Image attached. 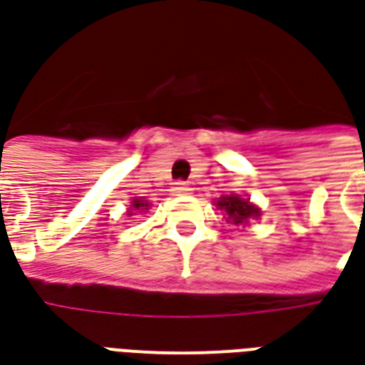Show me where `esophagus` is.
I'll list each match as a JSON object with an SVG mask.
<instances>
[{"mask_svg": "<svg viewBox=\"0 0 365 365\" xmlns=\"http://www.w3.org/2000/svg\"><path fill=\"white\" fill-rule=\"evenodd\" d=\"M172 191H174V195H190L191 191V185L190 183L185 182H175L174 187H172Z\"/></svg>", "mask_w": 365, "mask_h": 365, "instance_id": "34e87169", "label": "esophagus"}]
</instances>
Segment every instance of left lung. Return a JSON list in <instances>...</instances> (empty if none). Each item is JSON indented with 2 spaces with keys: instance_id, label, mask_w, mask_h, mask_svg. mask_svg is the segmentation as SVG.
<instances>
[{
  "instance_id": "1",
  "label": "left lung",
  "mask_w": 365,
  "mask_h": 365,
  "mask_svg": "<svg viewBox=\"0 0 365 365\" xmlns=\"http://www.w3.org/2000/svg\"><path fill=\"white\" fill-rule=\"evenodd\" d=\"M217 207L220 210H224L226 215V222L230 224H247L251 218H257L261 215L259 207H255L253 203H250V199H242L237 195H226L220 197L217 201Z\"/></svg>"
}]
</instances>
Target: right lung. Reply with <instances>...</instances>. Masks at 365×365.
Masks as SVG:
<instances>
[{"label": "right lung", "mask_w": 365, "mask_h": 365, "mask_svg": "<svg viewBox=\"0 0 365 365\" xmlns=\"http://www.w3.org/2000/svg\"><path fill=\"white\" fill-rule=\"evenodd\" d=\"M148 207H150V205H148L147 201H143V199H137V197H135L133 201H131V207H129L128 215H131L133 210H135V212H145Z\"/></svg>", "instance_id": "obj_1"}]
</instances>
